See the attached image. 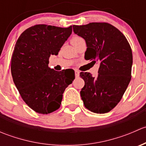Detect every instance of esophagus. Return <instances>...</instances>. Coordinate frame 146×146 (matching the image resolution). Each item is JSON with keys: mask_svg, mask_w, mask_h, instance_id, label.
Segmentation results:
<instances>
[{"mask_svg": "<svg viewBox=\"0 0 146 146\" xmlns=\"http://www.w3.org/2000/svg\"><path fill=\"white\" fill-rule=\"evenodd\" d=\"M75 76H76V78H78L79 76H80V72L78 70H75Z\"/></svg>", "mask_w": 146, "mask_h": 146, "instance_id": "1", "label": "esophagus"}]
</instances>
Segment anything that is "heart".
<instances>
[{"label": "heart", "instance_id": "b5f03b06", "mask_svg": "<svg viewBox=\"0 0 146 146\" xmlns=\"http://www.w3.org/2000/svg\"><path fill=\"white\" fill-rule=\"evenodd\" d=\"M82 39L81 37H80V36H74V37L72 38L71 41L70 42H73V41H76V40H78V39Z\"/></svg>", "mask_w": 146, "mask_h": 146}]
</instances>
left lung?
Wrapping results in <instances>:
<instances>
[{
  "instance_id": "1",
  "label": "left lung",
  "mask_w": 146,
  "mask_h": 146,
  "mask_svg": "<svg viewBox=\"0 0 146 146\" xmlns=\"http://www.w3.org/2000/svg\"><path fill=\"white\" fill-rule=\"evenodd\" d=\"M73 28L86 42L85 59L100 64L96 78L88 72L80 73L85 81L80 91L84 105L97 114L109 112L121 100L131 78L130 44L124 35L109 23H91Z\"/></svg>"
}]
</instances>
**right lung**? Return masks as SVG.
<instances>
[{"label":"right lung","instance_id":"obj_1","mask_svg":"<svg viewBox=\"0 0 146 146\" xmlns=\"http://www.w3.org/2000/svg\"><path fill=\"white\" fill-rule=\"evenodd\" d=\"M72 33V26L62 28L36 25L23 32L11 59L13 82L20 96L32 110L47 114L60 107L65 89L75 76L48 67L51 55L58 51Z\"/></svg>","mask_w":146,"mask_h":146}]
</instances>
